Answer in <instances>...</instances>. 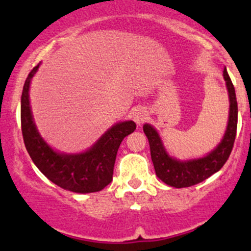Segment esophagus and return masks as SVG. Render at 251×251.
<instances>
[{
	"label": "esophagus",
	"mask_w": 251,
	"mask_h": 251,
	"mask_svg": "<svg viewBox=\"0 0 251 251\" xmlns=\"http://www.w3.org/2000/svg\"><path fill=\"white\" fill-rule=\"evenodd\" d=\"M132 118H133V120H135V123L137 124L138 126H141L147 119V111L144 110L143 108H138V109H136L135 111H133Z\"/></svg>",
	"instance_id": "34e87169"
}]
</instances>
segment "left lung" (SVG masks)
<instances>
[{"instance_id":"8db88e82","label":"left lung","mask_w":251,"mask_h":251,"mask_svg":"<svg viewBox=\"0 0 251 251\" xmlns=\"http://www.w3.org/2000/svg\"><path fill=\"white\" fill-rule=\"evenodd\" d=\"M224 78L226 81L229 98V114L226 132L216 148L212 149L203 158L191 159V160H178L173 158L166 151L158 131L149 124L143 125V131L151 147V156L155 174L164 183L175 188L194 186L217 173L228 159L233 148L235 132H237L238 105L233 83L226 68L224 69Z\"/></svg>"}]
</instances>
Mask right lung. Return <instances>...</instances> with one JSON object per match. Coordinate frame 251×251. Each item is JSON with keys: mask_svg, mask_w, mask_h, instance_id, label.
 <instances>
[{"mask_svg": "<svg viewBox=\"0 0 251 251\" xmlns=\"http://www.w3.org/2000/svg\"><path fill=\"white\" fill-rule=\"evenodd\" d=\"M39 67L37 64L25 80L20 105L23 138L30 158L37 169L60 188L75 193L102 191L113 179L114 164L120 143L136 130V124L132 120L116 123L82 153L67 154L54 151L39 133L30 107V82Z\"/></svg>", "mask_w": 251, "mask_h": 251, "instance_id": "right-lung-1", "label": "right lung"}]
</instances>
